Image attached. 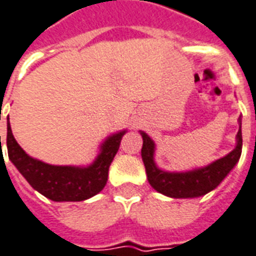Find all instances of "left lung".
Wrapping results in <instances>:
<instances>
[{
  "mask_svg": "<svg viewBox=\"0 0 256 256\" xmlns=\"http://www.w3.org/2000/svg\"><path fill=\"white\" fill-rule=\"evenodd\" d=\"M239 130L236 144L232 152L206 166L194 168L185 172H168L160 169L154 161L156 144L144 130H138L142 138L141 158L146 177L153 189L170 198H197L214 190L238 164L242 153V118H238Z\"/></svg>",
  "mask_w": 256,
  "mask_h": 256,
  "instance_id": "obj_1",
  "label": "left lung"
}]
</instances>
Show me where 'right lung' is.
I'll return each instance as SVG.
<instances>
[{"mask_svg": "<svg viewBox=\"0 0 256 256\" xmlns=\"http://www.w3.org/2000/svg\"><path fill=\"white\" fill-rule=\"evenodd\" d=\"M126 130L110 134L100 144L99 154L87 166L51 165L28 156L20 146L12 132L8 116L6 146L9 160L32 188L55 202H79L88 200L103 190L108 180V169L120 146ZM1 145V136H0ZM2 148V146H1Z\"/></svg>", "mask_w": 256, "mask_h": 256, "instance_id": "add662e5", "label": "right lung"}]
</instances>
